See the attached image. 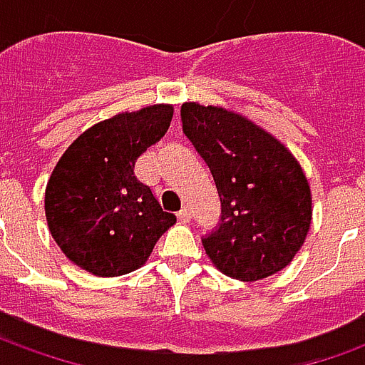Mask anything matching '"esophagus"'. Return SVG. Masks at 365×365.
<instances>
[{
	"instance_id": "34e87169",
	"label": "esophagus",
	"mask_w": 365,
	"mask_h": 365,
	"mask_svg": "<svg viewBox=\"0 0 365 365\" xmlns=\"http://www.w3.org/2000/svg\"><path fill=\"white\" fill-rule=\"evenodd\" d=\"M178 219L182 222H190L191 221V209L190 207H183L182 211L178 213Z\"/></svg>"
}]
</instances>
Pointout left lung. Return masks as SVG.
Wrapping results in <instances>:
<instances>
[{
  "label": "left lung",
  "mask_w": 365,
  "mask_h": 365,
  "mask_svg": "<svg viewBox=\"0 0 365 365\" xmlns=\"http://www.w3.org/2000/svg\"><path fill=\"white\" fill-rule=\"evenodd\" d=\"M183 133L213 174L221 222L203 238L222 274L258 282L283 269L311 227V187L275 136L235 111L182 105Z\"/></svg>",
  "instance_id": "left-lung-1"
}]
</instances>
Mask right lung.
Instances as JSON below:
<instances>
[{
  "instance_id": "1",
  "label": "right lung",
  "mask_w": 365,
  "mask_h": 365,
  "mask_svg": "<svg viewBox=\"0 0 365 365\" xmlns=\"http://www.w3.org/2000/svg\"><path fill=\"white\" fill-rule=\"evenodd\" d=\"M172 105H148L97 123L62 154L46 183L44 213L66 258L99 277L138 269L175 222L135 162L170 127Z\"/></svg>"
}]
</instances>
